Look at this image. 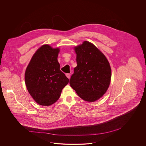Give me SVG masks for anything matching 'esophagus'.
I'll use <instances>...</instances> for the list:
<instances>
[{
  "label": "esophagus",
  "instance_id": "esophagus-1",
  "mask_svg": "<svg viewBox=\"0 0 146 146\" xmlns=\"http://www.w3.org/2000/svg\"><path fill=\"white\" fill-rule=\"evenodd\" d=\"M66 76H67V77L68 79H70V73L66 74Z\"/></svg>",
  "mask_w": 146,
  "mask_h": 146
}]
</instances>
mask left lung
<instances>
[{"label":"left lung","instance_id":"obj_1","mask_svg":"<svg viewBox=\"0 0 146 146\" xmlns=\"http://www.w3.org/2000/svg\"><path fill=\"white\" fill-rule=\"evenodd\" d=\"M77 66L70 80V86L78 96L94 102L107 90L111 79V69L105 56L90 42L75 48Z\"/></svg>","mask_w":146,"mask_h":146}]
</instances>
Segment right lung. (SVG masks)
I'll use <instances>...</instances> for the list:
<instances>
[{"mask_svg":"<svg viewBox=\"0 0 146 146\" xmlns=\"http://www.w3.org/2000/svg\"><path fill=\"white\" fill-rule=\"evenodd\" d=\"M60 50L44 45L33 56L25 72V83L29 94L40 105L48 106L60 97L69 79L60 70Z\"/></svg>","mask_w":146,"mask_h":146,"instance_id":"1","label":"right lung"}]
</instances>
